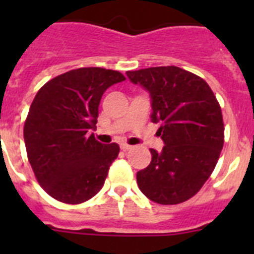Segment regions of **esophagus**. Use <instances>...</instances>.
<instances>
[{
    "instance_id": "34e87169",
    "label": "esophagus",
    "mask_w": 254,
    "mask_h": 254,
    "mask_svg": "<svg viewBox=\"0 0 254 254\" xmlns=\"http://www.w3.org/2000/svg\"><path fill=\"white\" fill-rule=\"evenodd\" d=\"M121 149L123 150V151H128L129 149H132L131 145H127V143H121Z\"/></svg>"
}]
</instances>
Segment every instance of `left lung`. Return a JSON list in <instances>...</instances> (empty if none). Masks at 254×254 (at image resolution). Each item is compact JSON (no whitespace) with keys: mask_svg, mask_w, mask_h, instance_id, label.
Segmentation results:
<instances>
[{"mask_svg":"<svg viewBox=\"0 0 254 254\" xmlns=\"http://www.w3.org/2000/svg\"><path fill=\"white\" fill-rule=\"evenodd\" d=\"M151 99V121L160 123L164 147L151 149V163L137 172L145 196L160 205L185 202L215 169L224 145L221 108L203 78L176 66L126 72Z\"/></svg>","mask_w":254,"mask_h":254,"instance_id":"left-lung-1","label":"left lung"}]
</instances>
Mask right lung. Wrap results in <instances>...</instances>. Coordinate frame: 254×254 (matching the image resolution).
I'll list each match as a JSON object with an SVG mask.
<instances>
[{"instance_id": "obj_1", "label": "right lung", "mask_w": 254, "mask_h": 254, "mask_svg": "<svg viewBox=\"0 0 254 254\" xmlns=\"http://www.w3.org/2000/svg\"><path fill=\"white\" fill-rule=\"evenodd\" d=\"M125 80L118 71L85 67L52 78L35 95L24 125L26 152L39 185L57 201L76 205L102 190L120 146L89 132L104 91Z\"/></svg>"}]
</instances>
